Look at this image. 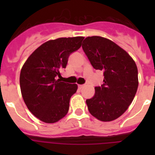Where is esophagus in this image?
<instances>
[{
    "label": "esophagus",
    "instance_id": "1",
    "mask_svg": "<svg viewBox=\"0 0 155 155\" xmlns=\"http://www.w3.org/2000/svg\"><path fill=\"white\" fill-rule=\"evenodd\" d=\"M84 86H85V85H79V86H78V87H79V88H82V87H83Z\"/></svg>",
    "mask_w": 155,
    "mask_h": 155
}]
</instances>
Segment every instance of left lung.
Listing matches in <instances>:
<instances>
[{"label":"left lung","instance_id":"obj_1","mask_svg":"<svg viewBox=\"0 0 155 155\" xmlns=\"http://www.w3.org/2000/svg\"><path fill=\"white\" fill-rule=\"evenodd\" d=\"M82 49L95 70L104 72V84L86 100L90 113L102 121L121 116L130 105L138 87V70L126 51L107 38L87 37Z\"/></svg>","mask_w":155,"mask_h":155}]
</instances>
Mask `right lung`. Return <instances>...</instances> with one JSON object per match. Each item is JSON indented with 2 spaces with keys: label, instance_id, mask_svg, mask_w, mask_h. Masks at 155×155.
<instances>
[{
  "label": "right lung",
  "instance_id": "right-lung-1",
  "mask_svg": "<svg viewBox=\"0 0 155 155\" xmlns=\"http://www.w3.org/2000/svg\"><path fill=\"white\" fill-rule=\"evenodd\" d=\"M83 37L49 40L38 47L25 61L20 73L21 95L30 112L46 123H54L68 113L76 84L61 82L60 70L68 58L82 46Z\"/></svg>",
  "mask_w": 155,
  "mask_h": 155
}]
</instances>
